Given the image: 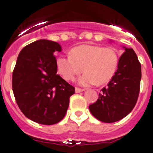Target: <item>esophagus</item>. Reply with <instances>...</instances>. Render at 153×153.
I'll return each mask as SVG.
<instances>
[{
  "mask_svg": "<svg viewBox=\"0 0 153 153\" xmlns=\"http://www.w3.org/2000/svg\"><path fill=\"white\" fill-rule=\"evenodd\" d=\"M84 91V89H82V88H78V87H76L75 88V92L76 93H79V92H82Z\"/></svg>",
  "mask_w": 153,
  "mask_h": 153,
  "instance_id": "obj_1",
  "label": "esophagus"
}]
</instances>
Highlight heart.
I'll return each mask as SVG.
<instances>
[{
    "label": "heart",
    "instance_id": "1",
    "mask_svg": "<svg viewBox=\"0 0 153 153\" xmlns=\"http://www.w3.org/2000/svg\"><path fill=\"white\" fill-rule=\"evenodd\" d=\"M118 62L117 53L112 47L84 44L73 48L71 56L57 57L56 65L58 73L66 81H74L84 70L85 73L79 83L88 86L108 82L116 73Z\"/></svg>",
    "mask_w": 153,
    "mask_h": 153
}]
</instances>
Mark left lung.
Returning a JSON list of instances; mask_svg holds the SVG:
<instances>
[{
	"instance_id": "8db88e82",
	"label": "left lung",
	"mask_w": 153,
	"mask_h": 153,
	"mask_svg": "<svg viewBox=\"0 0 153 153\" xmlns=\"http://www.w3.org/2000/svg\"><path fill=\"white\" fill-rule=\"evenodd\" d=\"M124 48L116 73L107 86L101 89L97 101L89 106L91 114L102 122H116L125 117L138 100L141 64L133 49Z\"/></svg>"
}]
</instances>
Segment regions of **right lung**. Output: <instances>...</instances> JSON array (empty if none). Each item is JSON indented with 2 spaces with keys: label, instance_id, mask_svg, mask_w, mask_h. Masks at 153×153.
Returning a JSON list of instances; mask_svg holds the SVG:
<instances>
[{
  "label": "right lung",
  "instance_id": "1",
  "mask_svg": "<svg viewBox=\"0 0 153 153\" xmlns=\"http://www.w3.org/2000/svg\"><path fill=\"white\" fill-rule=\"evenodd\" d=\"M57 42L39 39L19 53L12 74V90L23 114L38 124L58 123L66 114L74 87L57 74Z\"/></svg>",
  "mask_w": 153,
  "mask_h": 153
}]
</instances>
